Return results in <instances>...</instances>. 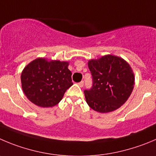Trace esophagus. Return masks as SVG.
<instances>
[{
	"label": "esophagus",
	"instance_id": "esophagus-1",
	"mask_svg": "<svg viewBox=\"0 0 156 156\" xmlns=\"http://www.w3.org/2000/svg\"><path fill=\"white\" fill-rule=\"evenodd\" d=\"M78 85H79L80 87H83V85H84V82H83V81H81V82H80L79 83H78Z\"/></svg>",
	"mask_w": 156,
	"mask_h": 156
}]
</instances>
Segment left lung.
I'll return each mask as SVG.
<instances>
[{
	"instance_id": "left-lung-1",
	"label": "left lung",
	"mask_w": 156,
	"mask_h": 156,
	"mask_svg": "<svg viewBox=\"0 0 156 156\" xmlns=\"http://www.w3.org/2000/svg\"><path fill=\"white\" fill-rule=\"evenodd\" d=\"M88 66L93 76V87L84 91L89 106L101 113L121 107L134 88V73L130 65L121 57L108 54L90 60Z\"/></svg>"
}]
</instances>
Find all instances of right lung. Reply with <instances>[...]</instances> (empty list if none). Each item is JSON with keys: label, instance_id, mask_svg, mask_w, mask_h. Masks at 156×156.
<instances>
[{"label": "right lung", "instance_id": "1", "mask_svg": "<svg viewBox=\"0 0 156 156\" xmlns=\"http://www.w3.org/2000/svg\"><path fill=\"white\" fill-rule=\"evenodd\" d=\"M69 62L39 57L28 63L20 76L21 87L30 101L41 107L58 104L73 85Z\"/></svg>", "mask_w": 156, "mask_h": 156}]
</instances>
